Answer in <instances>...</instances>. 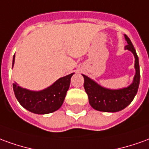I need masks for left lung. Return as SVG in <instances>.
Masks as SVG:
<instances>
[{
  "mask_svg": "<svg viewBox=\"0 0 149 149\" xmlns=\"http://www.w3.org/2000/svg\"><path fill=\"white\" fill-rule=\"evenodd\" d=\"M124 37L127 42V45H126L124 48L132 52L135 57L136 74L133 78L132 83L123 89H107L97 84L89 77L82 74L85 80L84 88L88 94L89 102L94 110L112 113L120 111L132 102L137 93L140 78L139 58L130 38L126 35H124Z\"/></svg>",
  "mask_w": 149,
  "mask_h": 149,
  "instance_id": "8db88e82",
  "label": "left lung"
}]
</instances>
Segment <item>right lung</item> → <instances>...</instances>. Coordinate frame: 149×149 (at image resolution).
<instances>
[{
  "mask_svg": "<svg viewBox=\"0 0 149 149\" xmlns=\"http://www.w3.org/2000/svg\"><path fill=\"white\" fill-rule=\"evenodd\" d=\"M15 55L13 58L14 64ZM73 73L59 78L49 87L39 91L22 88L14 82L13 92L18 102L27 111L38 114L52 113L59 110L64 102Z\"/></svg>",
  "mask_w": 149,
  "mask_h": 149,
  "instance_id": "1",
  "label": "right lung"
}]
</instances>
